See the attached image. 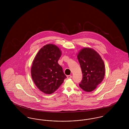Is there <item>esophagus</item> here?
<instances>
[{"label": "esophagus", "instance_id": "1", "mask_svg": "<svg viewBox=\"0 0 129 129\" xmlns=\"http://www.w3.org/2000/svg\"><path fill=\"white\" fill-rule=\"evenodd\" d=\"M67 77L68 79H69V78H71L72 77V75H69L67 76Z\"/></svg>", "mask_w": 129, "mask_h": 129}]
</instances>
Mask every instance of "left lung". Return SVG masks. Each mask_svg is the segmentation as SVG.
Segmentation results:
<instances>
[{"label": "left lung", "instance_id": "left-lung-1", "mask_svg": "<svg viewBox=\"0 0 129 129\" xmlns=\"http://www.w3.org/2000/svg\"><path fill=\"white\" fill-rule=\"evenodd\" d=\"M77 58L83 74L79 86L84 91L91 92L104 78V62L96 51L89 48L82 49Z\"/></svg>", "mask_w": 129, "mask_h": 129}]
</instances>
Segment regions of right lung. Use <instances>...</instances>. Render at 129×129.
I'll use <instances>...</instances> for the list:
<instances>
[{"label": "right lung", "instance_id": "add662e5", "mask_svg": "<svg viewBox=\"0 0 129 129\" xmlns=\"http://www.w3.org/2000/svg\"><path fill=\"white\" fill-rule=\"evenodd\" d=\"M61 53L58 47L49 44L40 50L32 63L31 77L37 87L45 94H52L67 78L58 61Z\"/></svg>", "mask_w": 129, "mask_h": 129}]
</instances>
